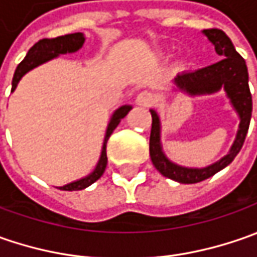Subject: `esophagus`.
<instances>
[{
	"mask_svg": "<svg viewBox=\"0 0 257 257\" xmlns=\"http://www.w3.org/2000/svg\"><path fill=\"white\" fill-rule=\"evenodd\" d=\"M154 103V95L150 91H142L136 97V104L140 107H150Z\"/></svg>",
	"mask_w": 257,
	"mask_h": 257,
	"instance_id": "34e87169",
	"label": "esophagus"
}]
</instances>
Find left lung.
Instances as JSON below:
<instances>
[{
    "label": "left lung",
    "instance_id": "left-lung-1",
    "mask_svg": "<svg viewBox=\"0 0 257 257\" xmlns=\"http://www.w3.org/2000/svg\"><path fill=\"white\" fill-rule=\"evenodd\" d=\"M202 33L214 45L216 53L222 55L223 60L196 71L177 74L174 78V84L190 95H207V94L219 93L220 90H223L227 98L230 100L233 110L239 115L240 121H239L236 139L229 153L223 156L220 160L200 169L184 167L180 164L173 163L164 154L163 146H162L160 117L156 110H150L153 118L152 133H150V157L153 166L164 177H169L182 184L203 182L232 163L244 143L250 124V117H252V94L249 90V74L244 60L234 50L230 38L222 30L212 28V30H203Z\"/></svg>",
    "mask_w": 257,
    "mask_h": 257
}]
</instances>
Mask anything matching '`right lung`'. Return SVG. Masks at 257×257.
I'll return each instance as SVG.
<instances>
[{"label": "right lung", "instance_id": "1", "mask_svg": "<svg viewBox=\"0 0 257 257\" xmlns=\"http://www.w3.org/2000/svg\"><path fill=\"white\" fill-rule=\"evenodd\" d=\"M85 37L83 33H74V34H67L63 37H57V38H44V40H40L37 44H34L28 54L25 55V58L18 64L17 70H15L14 77H13V88H11V93H14V90L17 88V85L20 83V80L24 77L28 71L34 70L35 67L44 64L50 60H54L57 57L63 54H71V53H77L83 44H84ZM133 107L125 104L118 107L110 117V121L107 125V130H105V136H104L103 147H101V154H100V159L95 164L94 170L90 174H87L85 177H81L78 180L64 184L60 187V190H65V192H73V190H83L85 187L91 186L94 182H97L101 176H103L104 170H105V166H107V152H105V147H107V142L110 139V136L115 130V127L118 125V123L121 121V118H124L128 111L132 110Z\"/></svg>", "mask_w": 257, "mask_h": 257}]
</instances>
